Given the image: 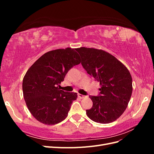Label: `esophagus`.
<instances>
[{
	"mask_svg": "<svg viewBox=\"0 0 154 154\" xmlns=\"http://www.w3.org/2000/svg\"><path fill=\"white\" fill-rule=\"evenodd\" d=\"M78 96L79 97H80V99H83V98H84V97H85V96H84V95L81 94H78Z\"/></svg>",
	"mask_w": 154,
	"mask_h": 154,
	"instance_id": "34e87169",
	"label": "esophagus"
}]
</instances>
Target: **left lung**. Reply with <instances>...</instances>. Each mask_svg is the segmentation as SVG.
I'll list each match as a JSON object with an SVG mask.
<instances>
[{
  "label": "left lung",
  "instance_id": "obj_1",
  "mask_svg": "<svg viewBox=\"0 0 154 154\" xmlns=\"http://www.w3.org/2000/svg\"><path fill=\"white\" fill-rule=\"evenodd\" d=\"M76 50L88 74L100 82L99 96H90L92 107L87 116L96 123L114 122L127 109L132 92V79L125 65L106 51L81 47Z\"/></svg>",
  "mask_w": 154,
  "mask_h": 154
}]
</instances>
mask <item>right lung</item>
<instances>
[{"label":"right lung","instance_id":"1","mask_svg":"<svg viewBox=\"0 0 154 154\" xmlns=\"http://www.w3.org/2000/svg\"><path fill=\"white\" fill-rule=\"evenodd\" d=\"M75 49L67 48L45 53L27 70L23 79V96L27 108L44 125L62 122L77 98V93L60 89L69 70L81 62Z\"/></svg>","mask_w":154,"mask_h":154}]
</instances>
